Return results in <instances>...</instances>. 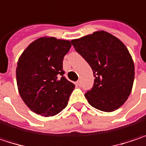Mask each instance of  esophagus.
<instances>
[{"label": "esophagus", "mask_w": 146, "mask_h": 146, "mask_svg": "<svg viewBox=\"0 0 146 146\" xmlns=\"http://www.w3.org/2000/svg\"><path fill=\"white\" fill-rule=\"evenodd\" d=\"M76 86H82V82H81V81H77V82H76Z\"/></svg>", "instance_id": "34e87169"}]
</instances>
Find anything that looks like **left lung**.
<instances>
[{
  "label": "left lung",
  "instance_id": "left-lung-1",
  "mask_svg": "<svg viewBox=\"0 0 146 146\" xmlns=\"http://www.w3.org/2000/svg\"><path fill=\"white\" fill-rule=\"evenodd\" d=\"M71 44L93 71V86L85 93L89 104L104 112L118 109L128 99L135 78V64L127 48L104 31L73 39Z\"/></svg>",
  "mask_w": 146,
  "mask_h": 146
}]
</instances>
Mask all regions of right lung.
Segmentation results:
<instances>
[{
    "mask_svg": "<svg viewBox=\"0 0 146 146\" xmlns=\"http://www.w3.org/2000/svg\"><path fill=\"white\" fill-rule=\"evenodd\" d=\"M71 43L40 38L27 47L17 67V83L22 99L37 114L54 116L67 106L75 85L64 76L63 60Z\"/></svg>",
    "mask_w": 146,
    "mask_h": 146,
    "instance_id": "add662e5",
    "label": "right lung"
}]
</instances>
